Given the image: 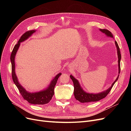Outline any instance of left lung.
<instances>
[{
  "mask_svg": "<svg viewBox=\"0 0 131 131\" xmlns=\"http://www.w3.org/2000/svg\"><path fill=\"white\" fill-rule=\"evenodd\" d=\"M102 33H104L107 37L113 38V35L112 33L110 32V31L108 30L105 29H100ZM115 45L117 49V56H118V74L120 73V61L121 58V56L120 53V48L118 47V45L116 41H115ZM119 77V75H118L115 81L113 83L112 86H111L110 88L107 89L106 90L103 91L102 92H100L99 93H87L85 91L83 90L81 87L80 86V84L78 81L77 79H75L72 75H70V77L72 79L73 84H74V94L75 99L78 101H79L81 103H88V102H97L98 101H100L102 99L105 98L108 93L110 92V90H112L113 86L115 84V83L116 82L117 79Z\"/></svg>",
  "mask_w": 131,
  "mask_h": 131,
  "instance_id": "1",
  "label": "left lung"
}]
</instances>
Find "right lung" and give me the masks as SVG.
<instances>
[{"label": "right lung", "instance_id": "obj_1", "mask_svg": "<svg viewBox=\"0 0 131 131\" xmlns=\"http://www.w3.org/2000/svg\"><path fill=\"white\" fill-rule=\"evenodd\" d=\"M35 31H36V30H31L26 31L25 33L22 35L17 43L15 45L10 56L12 68V78H13L14 82L15 83L16 86H17L19 92H20L23 98H24V100L28 102L30 104L35 105H43L48 103L51 100V99H52V97L54 94V89L55 85L56 84L58 78L61 76L62 73H60L57 74L56 77L53 79V80L51 81L50 85L46 89L39 91V92H38L33 93L28 92V91L26 90V89H25V88H23V87L22 86V85H20L15 73V58L19 45L21 44V42L27 40Z\"/></svg>", "mask_w": 131, "mask_h": 131}]
</instances>
